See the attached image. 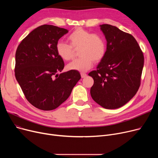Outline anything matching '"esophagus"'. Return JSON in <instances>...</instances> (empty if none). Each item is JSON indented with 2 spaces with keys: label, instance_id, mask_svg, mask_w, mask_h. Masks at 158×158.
Segmentation results:
<instances>
[{
  "label": "esophagus",
  "instance_id": "obj_1",
  "mask_svg": "<svg viewBox=\"0 0 158 158\" xmlns=\"http://www.w3.org/2000/svg\"><path fill=\"white\" fill-rule=\"evenodd\" d=\"M81 77H82V78H85V77H86L87 76V74L85 73L81 72Z\"/></svg>",
  "mask_w": 158,
  "mask_h": 158
}]
</instances>
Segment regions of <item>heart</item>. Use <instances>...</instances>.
Segmentation results:
<instances>
[{"label":"heart","mask_w":158,"mask_h":158,"mask_svg":"<svg viewBox=\"0 0 158 158\" xmlns=\"http://www.w3.org/2000/svg\"><path fill=\"white\" fill-rule=\"evenodd\" d=\"M69 44L60 41L56 44V52L62 60L69 61L74 50L80 56L69 63V70L85 72L92 66L93 61L99 63L104 57L107 45L105 38L99 33H92L82 28H77L67 37Z\"/></svg>","instance_id":"b5f03b06"}]
</instances>
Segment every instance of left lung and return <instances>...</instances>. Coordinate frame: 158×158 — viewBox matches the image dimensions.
Instances as JSON below:
<instances>
[{"label":"left lung","instance_id":"left-lung-1","mask_svg":"<svg viewBox=\"0 0 158 158\" xmlns=\"http://www.w3.org/2000/svg\"><path fill=\"white\" fill-rule=\"evenodd\" d=\"M100 26L107 40V51L97 70L88 73L94 80L90 94L94 101L104 108L117 109L137 93L144 56L131 34L111 25Z\"/></svg>","mask_w":158,"mask_h":158}]
</instances>
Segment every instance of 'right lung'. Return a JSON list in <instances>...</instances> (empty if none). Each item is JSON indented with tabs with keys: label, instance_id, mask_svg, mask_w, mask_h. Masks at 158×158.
Here are the masks:
<instances>
[{
	"label": "right lung",
	"instance_id": "add662e5",
	"mask_svg": "<svg viewBox=\"0 0 158 158\" xmlns=\"http://www.w3.org/2000/svg\"><path fill=\"white\" fill-rule=\"evenodd\" d=\"M68 32L42 25L23 39L16 49L15 77L27 100L39 110L51 111L59 107L81 79L77 70L58 74L64 63L56 52V44Z\"/></svg>",
	"mask_w": 158,
	"mask_h": 158
}]
</instances>
